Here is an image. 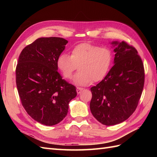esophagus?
Instances as JSON below:
<instances>
[{
  "mask_svg": "<svg viewBox=\"0 0 157 157\" xmlns=\"http://www.w3.org/2000/svg\"><path fill=\"white\" fill-rule=\"evenodd\" d=\"M76 90H77V93H78V94H80L81 92L83 90V88H79V87H77Z\"/></svg>",
  "mask_w": 157,
  "mask_h": 157,
  "instance_id": "obj_1",
  "label": "esophagus"
}]
</instances>
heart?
Here are the masks:
<instances>
[{
    "mask_svg": "<svg viewBox=\"0 0 157 157\" xmlns=\"http://www.w3.org/2000/svg\"><path fill=\"white\" fill-rule=\"evenodd\" d=\"M113 61V52L108 47H100L90 43H81L73 47L70 56L60 55L56 65L63 78L71 79L79 67L73 82L79 86H88L94 81L102 80L109 73Z\"/></svg>",
    "mask_w": 157,
    "mask_h": 157,
    "instance_id": "heart-1",
    "label": "heart"
}]
</instances>
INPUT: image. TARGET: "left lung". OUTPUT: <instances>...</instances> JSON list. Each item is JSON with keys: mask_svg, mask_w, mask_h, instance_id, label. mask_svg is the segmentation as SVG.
I'll list each match as a JSON object with an SVG mask.
<instances>
[{"mask_svg": "<svg viewBox=\"0 0 157 157\" xmlns=\"http://www.w3.org/2000/svg\"><path fill=\"white\" fill-rule=\"evenodd\" d=\"M114 65L90 90V108L93 116L105 125L125 121L137 108L144 84V69L138 51L125 42H111Z\"/></svg>", "mask_w": 157, "mask_h": 157, "instance_id": "1", "label": "left lung"}]
</instances>
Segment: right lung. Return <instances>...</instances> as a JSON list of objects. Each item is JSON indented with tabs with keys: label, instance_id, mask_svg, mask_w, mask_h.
<instances>
[{
	"label": "right lung",
	"instance_id": "right-lung-1",
	"mask_svg": "<svg viewBox=\"0 0 157 157\" xmlns=\"http://www.w3.org/2000/svg\"><path fill=\"white\" fill-rule=\"evenodd\" d=\"M58 37L40 38L23 49L16 67V84L28 114L45 125H54L67 115L76 88L57 71L56 61L67 44Z\"/></svg>",
	"mask_w": 157,
	"mask_h": 157
}]
</instances>
